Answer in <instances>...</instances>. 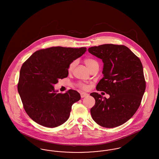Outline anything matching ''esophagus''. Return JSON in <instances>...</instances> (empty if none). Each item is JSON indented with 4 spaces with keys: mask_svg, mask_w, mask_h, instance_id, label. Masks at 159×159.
I'll use <instances>...</instances> for the list:
<instances>
[{
    "mask_svg": "<svg viewBox=\"0 0 159 159\" xmlns=\"http://www.w3.org/2000/svg\"><path fill=\"white\" fill-rule=\"evenodd\" d=\"M88 94H87L86 93H84V92H82V93H80V96H81V98H84V97H86V96H88Z\"/></svg>",
    "mask_w": 159,
    "mask_h": 159,
    "instance_id": "34e87169",
    "label": "esophagus"
}]
</instances>
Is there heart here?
<instances>
[{
  "mask_svg": "<svg viewBox=\"0 0 159 159\" xmlns=\"http://www.w3.org/2000/svg\"><path fill=\"white\" fill-rule=\"evenodd\" d=\"M84 64H86V66L88 67V68L89 69V70L91 71V70H92L93 68L96 67H98V62L92 58H86L84 60ZM76 64V61H74L73 62H72L70 66H69V67H68V71H71L75 67ZM80 87L83 89H86L88 88V86L85 85V84H83L80 83Z\"/></svg>",
  "mask_w": 159,
  "mask_h": 159,
  "instance_id": "heart-1",
  "label": "heart"
}]
</instances>
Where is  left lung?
Instances as JSON below:
<instances>
[{
    "label": "left lung",
    "instance_id": "1",
    "mask_svg": "<svg viewBox=\"0 0 159 159\" xmlns=\"http://www.w3.org/2000/svg\"><path fill=\"white\" fill-rule=\"evenodd\" d=\"M88 51L104 64L103 77L97 89L110 95L107 99L97 92L91 93L95 99L91 109L92 117L102 127L119 126L129 120L140 106L145 90L143 64L124 45L104 44L91 47Z\"/></svg>",
    "mask_w": 159,
    "mask_h": 159
}]
</instances>
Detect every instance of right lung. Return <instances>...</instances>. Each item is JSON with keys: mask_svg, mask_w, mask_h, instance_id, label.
Wrapping results in <instances>:
<instances>
[{"mask_svg": "<svg viewBox=\"0 0 159 159\" xmlns=\"http://www.w3.org/2000/svg\"><path fill=\"white\" fill-rule=\"evenodd\" d=\"M86 50L83 47H51L35 52L23 64L18 91L25 111L33 121L55 128L68 120L71 106L80 99V95L72 89L58 93L53 85L68 76L70 64Z\"/></svg>", "mask_w": 159, "mask_h": 159, "instance_id": "right-lung-1", "label": "right lung"}]
</instances>
